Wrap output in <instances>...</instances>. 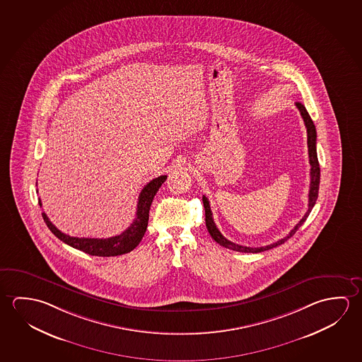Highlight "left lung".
Masks as SVG:
<instances>
[{
	"instance_id": "obj_1",
	"label": "left lung",
	"mask_w": 362,
	"mask_h": 362,
	"mask_svg": "<svg viewBox=\"0 0 362 362\" xmlns=\"http://www.w3.org/2000/svg\"><path fill=\"white\" fill-rule=\"evenodd\" d=\"M296 108L299 110V112L302 115L303 121L307 127V136H308V154H309V164H310V187H309V201H308V211L307 214H304L299 223H296V227L289 232L288 236L284 238L279 240L276 243H270L267 246H262V247H247V246H243V245H238V243H231L218 231L217 226L214 223V217H212V211H211V206L208 202L207 197L203 196L202 201H203V206H204V211H206V226H207L208 232L212 236L216 243H218L221 246H223L226 249L233 250V251H238V252H252V254H257V252H262L267 250L273 249L279 245L284 243L288 238H291L300 226L305 222V219L308 217L312 208L315 204V201L318 198V190H320V163H318V158H317V131H315V126H314L313 121L309 116L308 111L305 110V107L303 106L300 102H296Z\"/></svg>"
}]
</instances>
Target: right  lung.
<instances>
[{"mask_svg":"<svg viewBox=\"0 0 362 362\" xmlns=\"http://www.w3.org/2000/svg\"><path fill=\"white\" fill-rule=\"evenodd\" d=\"M166 175H160L158 178L153 179L150 183L144 187L139 202H137L136 218L131 223L127 230H124L121 235L110 238H73L59 231L55 226L50 222L48 216L42 212V216L44 222L47 223L49 230L53 232L60 241L69 245L74 249L81 250L86 254L92 256H117L127 254L136 247L137 245L144 238L146 228H148V211L153 203L156 192L159 190L161 184L165 182ZM42 207V201H39Z\"/></svg>","mask_w":362,"mask_h":362,"instance_id":"obj_1","label":"right lung"}]
</instances>
